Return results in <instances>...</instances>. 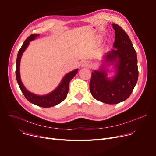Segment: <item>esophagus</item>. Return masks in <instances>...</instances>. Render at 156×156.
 Instances as JSON below:
<instances>
[{"mask_svg": "<svg viewBox=\"0 0 156 156\" xmlns=\"http://www.w3.org/2000/svg\"><path fill=\"white\" fill-rule=\"evenodd\" d=\"M91 66V62L88 60L83 61L81 64V67H90Z\"/></svg>", "mask_w": 156, "mask_h": 156, "instance_id": "obj_1", "label": "esophagus"}]
</instances>
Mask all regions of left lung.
Instances as JSON below:
<instances>
[{
	"mask_svg": "<svg viewBox=\"0 0 156 156\" xmlns=\"http://www.w3.org/2000/svg\"><path fill=\"white\" fill-rule=\"evenodd\" d=\"M112 26L115 34L114 49L103 56L99 69L92 71L90 83L93 98L107 104H117L127 99L137 83L139 75L137 53L129 36L119 25ZM112 65L114 75L110 78L107 66Z\"/></svg>",
	"mask_w": 156,
	"mask_h": 156,
	"instance_id": "8db88e82",
	"label": "left lung"
}]
</instances>
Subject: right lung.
<instances>
[{
	"instance_id": "obj_1",
	"label": "right lung",
	"mask_w": 156,
	"mask_h": 156,
	"mask_svg": "<svg viewBox=\"0 0 156 156\" xmlns=\"http://www.w3.org/2000/svg\"><path fill=\"white\" fill-rule=\"evenodd\" d=\"M39 36L38 34H31L29 36L24 42L23 46L19 50L17 60H16V76L18 85L20 90L22 91L26 99L33 104L39 107L49 108L54 107L61 102L63 101L66 97L69 90V83L71 79L73 78L78 73V69H75L65 75L61 81L59 85L51 92L44 95H38L28 91L23 85L20 75V59L25 50L27 49L30 41L34 40Z\"/></svg>"
}]
</instances>
